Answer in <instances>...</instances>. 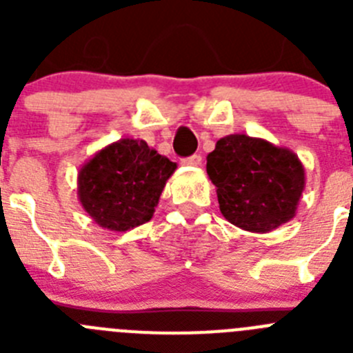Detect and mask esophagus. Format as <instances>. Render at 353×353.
Wrapping results in <instances>:
<instances>
[{
  "mask_svg": "<svg viewBox=\"0 0 353 353\" xmlns=\"http://www.w3.org/2000/svg\"><path fill=\"white\" fill-rule=\"evenodd\" d=\"M182 164H185V166H199L201 164V155H191V157L183 159Z\"/></svg>",
  "mask_w": 353,
  "mask_h": 353,
  "instance_id": "1",
  "label": "esophagus"
}]
</instances>
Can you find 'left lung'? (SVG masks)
Here are the masks:
<instances>
[{
	"mask_svg": "<svg viewBox=\"0 0 353 353\" xmlns=\"http://www.w3.org/2000/svg\"><path fill=\"white\" fill-rule=\"evenodd\" d=\"M224 219L251 233H269L297 214L305 187L301 159L290 148L230 134L207 155Z\"/></svg>",
	"mask_w": 353,
	"mask_h": 353,
	"instance_id": "8db88e82",
	"label": "left lung"
}]
</instances>
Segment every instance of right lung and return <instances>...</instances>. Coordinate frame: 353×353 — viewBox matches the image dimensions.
Segmentation results:
<instances>
[{
    "mask_svg": "<svg viewBox=\"0 0 353 353\" xmlns=\"http://www.w3.org/2000/svg\"><path fill=\"white\" fill-rule=\"evenodd\" d=\"M174 170L176 162L157 154L143 139H118L81 166L77 198L99 226L127 232L154 217Z\"/></svg>",
    "mask_w": 353,
    "mask_h": 353,
    "instance_id": "1",
    "label": "right lung"
}]
</instances>
